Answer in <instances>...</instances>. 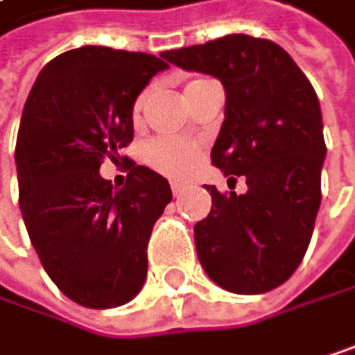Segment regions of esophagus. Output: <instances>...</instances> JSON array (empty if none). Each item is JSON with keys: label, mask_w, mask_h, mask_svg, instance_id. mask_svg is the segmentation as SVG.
<instances>
[{"label": "esophagus", "mask_w": 355, "mask_h": 355, "mask_svg": "<svg viewBox=\"0 0 355 355\" xmlns=\"http://www.w3.org/2000/svg\"><path fill=\"white\" fill-rule=\"evenodd\" d=\"M170 187H172V193H174L176 198H179V196L185 191V185H183V183H172Z\"/></svg>", "instance_id": "1"}]
</instances>
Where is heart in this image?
<instances>
[{
  "instance_id": "b5f03b06",
  "label": "heart",
  "mask_w": 355,
  "mask_h": 355,
  "mask_svg": "<svg viewBox=\"0 0 355 355\" xmlns=\"http://www.w3.org/2000/svg\"><path fill=\"white\" fill-rule=\"evenodd\" d=\"M196 82H202V80H193L187 84V88ZM145 96L147 92H143L137 103H135V117H139L141 109H143V103H145ZM145 159L147 164L170 176V179H185L189 176L198 162H200V145L196 141H185V139H168V137H159V139H153L147 143L145 147Z\"/></svg>"
}]
</instances>
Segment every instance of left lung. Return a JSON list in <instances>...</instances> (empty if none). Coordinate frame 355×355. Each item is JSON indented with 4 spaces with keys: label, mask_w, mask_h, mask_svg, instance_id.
Segmentation results:
<instances>
[{
    "label": "left lung",
    "mask_w": 355,
    "mask_h": 355,
    "mask_svg": "<svg viewBox=\"0 0 355 355\" xmlns=\"http://www.w3.org/2000/svg\"><path fill=\"white\" fill-rule=\"evenodd\" d=\"M225 88V119L210 159L244 176L246 193L206 185L212 208L193 227L208 277L236 295L284 284L309 246L326 157L320 101L291 54L269 40L225 35L162 54ZM236 181V179H234Z\"/></svg>",
    "instance_id": "8db88e82"
}]
</instances>
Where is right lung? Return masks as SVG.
I'll return each instance as SVG.
<instances>
[{"instance_id":"right-lung-1","label":"right lung","mask_w":355,"mask_h":355,"mask_svg":"<svg viewBox=\"0 0 355 355\" xmlns=\"http://www.w3.org/2000/svg\"><path fill=\"white\" fill-rule=\"evenodd\" d=\"M162 58L107 46L62 52L40 71L22 109L20 212L46 273L84 307H117L141 293L153 223L172 200L147 166L132 162L121 189L98 172L132 143L135 101L168 69Z\"/></svg>"}]
</instances>
